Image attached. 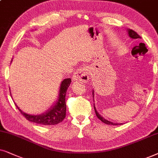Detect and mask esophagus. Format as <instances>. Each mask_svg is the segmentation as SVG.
<instances>
[{
    "label": "esophagus",
    "mask_w": 158,
    "mask_h": 158,
    "mask_svg": "<svg viewBox=\"0 0 158 158\" xmlns=\"http://www.w3.org/2000/svg\"><path fill=\"white\" fill-rule=\"evenodd\" d=\"M89 77L88 74V69L87 67H81L77 69L73 75V79L74 81H81L83 83H87Z\"/></svg>",
    "instance_id": "obj_1"
}]
</instances>
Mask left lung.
I'll list each match as a JSON object with an SVG mask.
<instances>
[{"label": "left lung", "mask_w": 158, "mask_h": 158, "mask_svg": "<svg viewBox=\"0 0 158 158\" xmlns=\"http://www.w3.org/2000/svg\"><path fill=\"white\" fill-rule=\"evenodd\" d=\"M128 34H129V36L131 37V38H132V39H141L142 38V37H141L139 35H138L137 33L136 32V31H134V30H132V29H128ZM93 98H94V91H93ZM94 100V99H93ZM94 111H95V114H96V115H97V117L102 122H103L104 123H106V124H108V125H121V124H122V123H113V122H110V121H108V120H106V119H105L102 116V115H100V114H99L98 113V111H97V110H96V108H95V106H94Z\"/></svg>", "instance_id": "obj_1"}]
</instances>
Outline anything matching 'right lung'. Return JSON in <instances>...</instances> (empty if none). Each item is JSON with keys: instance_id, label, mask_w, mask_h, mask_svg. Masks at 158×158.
<instances>
[{"instance_id": "1", "label": "right lung", "mask_w": 158, "mask_h": 158, "mask_svg": "<svg viewBox=\"0 0 158 158\" xmlns=\"http://www.w3.org/2000/svg\"><path fill=\"white\" fill-rule=\"evenodd\" d=\"M71 79L70 78L69 79H65L62 81L61 85L60 87L59 90V96L58 99L55 103L53 106L49 110L46 111L45 113L41 115H29L27 114L20 110L19 108L16 106L20 113L26 118L27 120L29 121L34 122V123H38L42 125H56L64 121L66 118V94L67 89L70 85Z\"/></svg>"}]
</instances>
